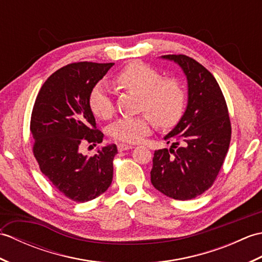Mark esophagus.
<instances>
[{"label":"esophagus","instance_id":"obj_1","mask_svg":"<svg viewBox=\"0 0 262 262\" xmlns=\"http://www.w3.org/2000/svg\"><path fill=\"white\" fill-rule=\"evenodd\" d=\"M133 148L132 145H126V144H118V149L121 152V151H126V149H130Z\"/></svg>","mask_w":262,"mask_h":262}]
</instances>
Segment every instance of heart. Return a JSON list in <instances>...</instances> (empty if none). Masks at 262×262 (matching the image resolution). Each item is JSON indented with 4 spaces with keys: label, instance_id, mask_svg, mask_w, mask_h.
<instances>
[{
    "label": "heart",
    "instance_id": "obj_1",
    "mask_svg": "<svg viewBox=\"0 0 262 262\" xmlns=\"http://www.w3.org/2000/svg\"><path fill=\"white\" fill-rule=\"evenodd\" d=\"M115 82L126 91L140 94L141 111L147 115L124 117L110 127L115 141L126 144L140 143L151 132L152 120L160 128L176 125L186 108L187 92L174 77H162L159 71L145 63L133 62L118 72ZM92 113L101 119H109L115 113V104L109 88L98 83L89 96Z\"/></svg>",
    "mask_w": 262,
    "mask_h": 262
}]
</instances>
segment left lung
I'll use <instances>...</instances> for the list:
<instances>
[{
  "label": "left lung",
  "mask_w": 262,
  "mask_h": 262,
  "mask_svg": "<svg viewBox=\"0 0 262 262\" xmlns=\"http://www.w3.org/2000/svg\"><path fill=\"white\" fill-rule=\"evenodd\" d=\"M182 69L188 104L164 140L170 148L154 152L151 182L165 196L189 200L213 186L229 151L231 121L219 83L202 64L186 55H164Z\"/></svg>",
  "instance_id": "1"
}]
</instances>
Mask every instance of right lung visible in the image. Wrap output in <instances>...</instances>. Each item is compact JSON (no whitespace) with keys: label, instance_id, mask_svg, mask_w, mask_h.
Listing matches in <instances>:
<instances>
[{"label":"right lung","instance_id":"add662e5","mask_svg":"<svg viewBox=\"0 0 262 262\" xmlns=\"http://www.w3.org/2000/svg\"><path fill=\"white\" fill-rule=\"evenodd\" d=\"M114 63H72L48 77L33 104L32 152L42 174L65 197L85 203L103 193L113 181L117 146L107 145L92 157L80 151L103 140L89 105L92 88ZM91 146V145H90Z\"/></svg>","mask_w":262,"mask_h":262}]
</instances>
